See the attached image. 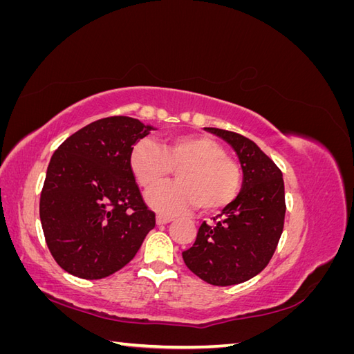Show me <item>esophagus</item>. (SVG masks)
<instances>
[{"label": "esophagus", "instance_id": "1", "mask_svg": "<svg viewBox=\"0 0 354 354\" xmlns=\"http://www.w3.org/2000/svg\"><path fill=\"white\" fill-rule=\"evenodd\" d=\"M169 221H173V217L171 216H164V214H158L156 216V224H167Z\"/></svg>", "mask_w": 354, "mask_h": 354}]
</instances>
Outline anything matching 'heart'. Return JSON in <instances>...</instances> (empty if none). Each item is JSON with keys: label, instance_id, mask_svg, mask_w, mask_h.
Listing matches in <instances>:
<instances>
[{"label": "heart", "instance_id": "1", "mask_svg": "<svg viewBox=\"0 0 354 354\" xmlns=\"http://www.w3.org/2000/svg\"><path fill=\"white\" fill-rule=\"evenodd\" d=\"M130 162L136 180L145 189L160 183L179 168L178 181L147 192L149 205L164 214L198 205L205 212H216L229 207L242 189L241 165L207 136H174L167 138L162 147L142 140L134 146Z\"/></svg>", "mask_w": 354, "mask_h": 354}]
</instances>
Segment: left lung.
I'll use <instances>...</instances> for the list:
<instances>
[{"label":"left lung","instance_id":"8db88e82","mask_svg":"<svg viewBox=\"0 0 354 354\" xmlns=\"http://www.w3.org/2000/svg\"><path fill=\"white\" fill-rule=\"evenodd\" d=\"M236 152L243 171L239 196L214 224L203 221L195 243L183 251L189 270L216 286L236 285L259 274L269 264L285 221L282 171L250 138L207 128Z\"/></svg>","mask_w":354,"mask_h":354}]
</instances>
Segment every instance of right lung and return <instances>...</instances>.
<instances>
[{"instance_id": "1", "label": "right lung", "mask_w": 354, "mask_h": 354, "mask_svg": "<svg viewBox=\"0 0 354 354\" xmlns=\"http://www.w3.org/2000/svg\"><path fill=\"white\" fill-rule=\"evenodd\" d=\"M152 127L130 116L94 121L51 156L39 218L53 259L81 279H102L130 263L155 227L131 169L134 145Z\"/></svg>"}]
</instances>
